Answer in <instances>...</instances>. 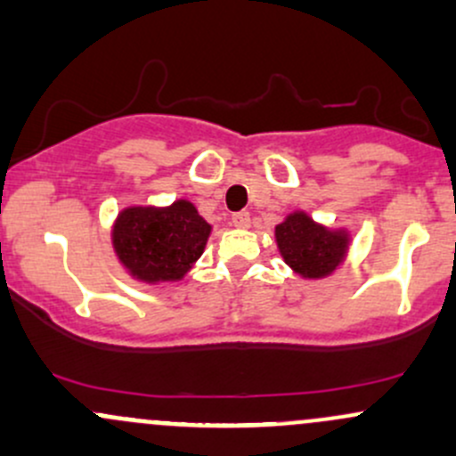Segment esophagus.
I'll return each mask as SVG.
<instances>
[{
    "instance_id": "esophagus-1",
    "label": "esophagus",
    "mask_w": 456,
    "mask_h": 456,
    "mask_svg": "<svg viewBox=\"0 0 456 456\" xmlns=\"http://www.w3.org/2000/svg\"><path fill=\"white\" fill-rule=\"evenodd\" d=\"M232 223H233V227H238V229L251 227V214H248V212H236L232 216Z\"/></svg>"
}]
</instances>
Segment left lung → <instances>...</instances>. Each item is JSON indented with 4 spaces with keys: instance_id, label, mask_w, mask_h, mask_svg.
Wrapping results in <instances>:
<instances>
[{
    "instance_id": "8db88e82",
    "label": "left lung",
    "mask_w": 456,
    "mask_h": 456,
    "mask_svg": "<svg viewBox=\"0 0 456 456\" xmlns=\"http://www.w3.org/2000/svg\"><path fill=\"white\" fill-rule=\"evenodd\" d=\"M283 262L305 279L329 277L348 253L346 229H329L305 212H292L274 227Z\"/></svg>"
}]
</instances>
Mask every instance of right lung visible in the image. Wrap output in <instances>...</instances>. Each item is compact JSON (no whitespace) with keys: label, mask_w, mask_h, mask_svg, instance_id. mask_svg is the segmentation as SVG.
<instances>
[{"label":"right lung","mask_w":456,"mask_h":456,"mask_svg":"<svg viewBox=\"0 0 456 456\" xmlns=\"http://www.w3.org/2000/svg\"><path fill=\"white\" fill-rule=\"evenodd\" d=\"M212 224L192 203L167 208L134 205L114 220L112 247L118 262L142 283L182 281L205 251Z\"/></svg>","instance_id":"add662e5"}]
</instances>
